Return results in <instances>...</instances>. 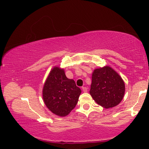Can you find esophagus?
Instances as JSON below:
<instances>
[{"label": "esophagus", "mask_w": 149, "mask_h": 149, "mask_svg": "<svg viewBox=\"0 0 149 149\" xmlns=\"http://www.w3.org/2000/svg\"><path fill=\"white\" fill-rule=\"evenodd\" d=\"M82 90L83 91H84V93H87V87H82Z\"/></svg>", "instance_id": "obj_1"}]
</instances>
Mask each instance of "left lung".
Masks as SVG:
<instances>
[{"label": "left lung", "instance_id": "obj_1", "mask_svg": "<svg viewBox=\"0 0 149 149\" xmlns=\"http://www.w3.org/2000/svg\"><path fill=\"white\" fill-rule=\"evenodd\" d=\"M89 93L98 104L105 108H112L123 99L125 84L116 72L106 65L93 71Z\"/></svg>", "mask_w": 149, "mask_h": 149}]
</instances>
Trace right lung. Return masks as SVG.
Returning <instances> with one entry per match:
<instances>
[{
	"instance_id": "right-lung-1",
	"label": "right lung",
	"mask_w": 149,
	"mask_h": 149,
	"mask_svg": "<svg viewBox=\"0 0 149 149\" xmlns=\"http://www.w3.org/2000/svg\"><path fill=\"white\" fill-rule=\"evenodd\" d=\"M81 93L74 80L65 76L64 69L54 67L44 84L42 98L53 114L64 117L75 107Z\"/></svg>"
}]
</instances>
